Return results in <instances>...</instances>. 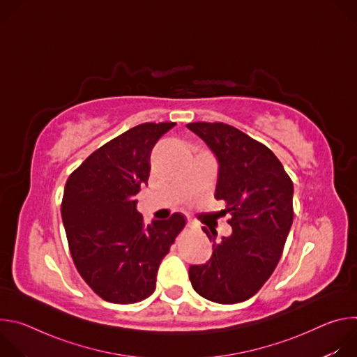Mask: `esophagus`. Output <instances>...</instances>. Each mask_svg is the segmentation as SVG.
Instances as JSON below:
<instances>
[{"instance_id": "1", "label": "esophagus", "mask_w": 357, "mask_h": 357, "mask_svg": "<svg viewBox=\"0 0 357 357\" xmlns=\"http://www.w3.org/2000/svg\"><path fill=\"white\" fill-rule=\"evenodd\" d=\"M192 225H193V222H192V219H189V218H188V219H186V226H188V227H190V226H192Z\"/></svg>"}]
</instances>
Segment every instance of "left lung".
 <instances>
[{
	"label": "left lung",
	"instance_id": "obj_1",
	"mask_svg": "<svg viewBox=\"0 0 357 357\" xmlns=\"http://www.w3.org/2000/svg\"><path fill=\"white\" fill-rule=\"evenodd\" d=\"M218 161L215 197L226 202L231 234L203 227L213 241L206 264L190 266L189 280L203 298L237 303L256 294L275 270L294 212V185L274 152L223 123H190Z\"/></svg>",
	"mask_w": 357,
	"mask_h": 357
}]
</instances>
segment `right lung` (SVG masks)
<instances>
[{
	"mask_svg": "<svg viewBox=\"0 0 357 357\" xmlns=\"http://www.w3.org/2000/svg\"><path fill=\"white\" fill-rule=\"evenodd\" d=\"M175 123H145L100 146L69 176L62 220L75 266L113 303H135L155 291L157 273L185 218L142 223L137 193L148 183L151 152Z\"/></svg>",
	"mask_w": 357,
	"mask_h": 357,
	"instance_id": "right-lung-1",
	"label": "right lung"
}]
</instances>
